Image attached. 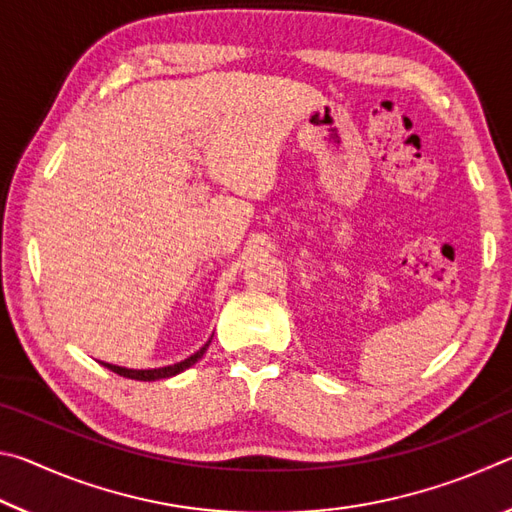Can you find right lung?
<instances>
[{"label":"right lung","mask_w":512,"mask_h":512,"mask_svg":"<svg viewBox=\"0 0 512 512\" xmlns=\"http://www.w3.org/2000/svg\"><path fill=\"white\" fill-rule=\"evenodd\" d=\"M207 345H210V341H207L201 350L198 352H194L192 357H187L185 361H178V363H173V366H164V368H149V370H133V368H121V366H112V363H103V366H106L108 370H112V372H117V375H121V377H128V379H137V381H155V379H167V377H173V375H178V372H183V370H187V368H192L194 363L203 357L205 354V350H207Z\"/></svg>","instance_id":"add662e5"}]
</instances>
